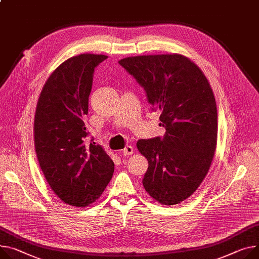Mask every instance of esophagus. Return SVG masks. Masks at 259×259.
<instances>
[{
  "label": "esophagus",
  "mask_w": 259,
  "mask_h": 259,
  "mask_svg": "<svg viewBox=\"0 0 259 259\" xmlns=\"http://www.w3.org/2000/svg\"><path fill=\"white\" fill-rule=\"evenodd\" d=\"M133 151H134V149H133V147L132 146H126L124 149H122V153H123V155H131V154H133Z\"/></svg>",
  "instance_id": "obj_1"
}]
</instances>
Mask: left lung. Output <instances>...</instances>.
Returning a JSON list of instances; mask_svg holds the SVG:
<instances>
[{
    "instance_id": "left-lung-1",
    "label": "left lung",
    "mask_w": 259,
    "mask_h": 259,
    "mask_svg": "<svg viewBox=\"0 0 259 259\" xmlns=\"http://www.w3.org/2000/svg\"><path fill=\"white\" fill-rule=\"evenodd\" d=\"M119 64L144 89L166 130L163 137L137 142L148 161L143 186L162 204L181 203L204 180L215 150L218 115L210 85L182 55L128 57Z\"/></svg>"
}]
</instances>
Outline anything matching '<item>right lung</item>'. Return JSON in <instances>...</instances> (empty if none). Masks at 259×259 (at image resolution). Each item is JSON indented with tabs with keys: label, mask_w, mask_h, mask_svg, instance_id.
Wrapping results in <instances>:
<instances>
[{
	"label": "right lung",
	"mask_w": 259,
	"mask_h": 259,
	"mask_svg": "<svg viewBox=\"0 0 259 259\" xmlns=\"http://www.w3.org/2000/svg\"><path fill=\"white\" fill-rule=\"evenodd\" d=\"M108 57L82 54L59 66L39 96L34 139L39 165L54 193L72 206H87L110 183L114 163L91 138L86 143L93 74Z\"/></svg>",
	"instance_id": "add662e5"
}]
</instances>
